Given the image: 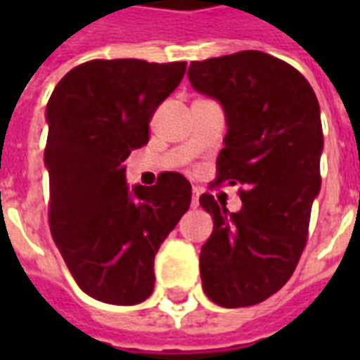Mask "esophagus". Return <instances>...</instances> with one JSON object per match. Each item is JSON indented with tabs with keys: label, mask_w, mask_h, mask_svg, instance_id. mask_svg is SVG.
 Returning a JSON list of instances; mask_svg holds the SVG:
<instances>
[{
	"label": "esophagus",
	"mask_w": 360,
	"mask_h": 360,
	"mask_svg": "<svg viewBox=\"0 0 360 360\" xmlns=\"http://www.w3.org/2000/svg\"><path fill=\"white\" fill-rule=\"evenodd\" d=\"M198 196H200V188L193 187V198H191V204H193V208L198 206Z\"/></svg>",
	"instance_id": "esophagus-1"
}]
</instances>
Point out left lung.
<instances>
[{"instance_id":"obj_1","label":"left lung","mask_w":360,"mask_h":360,"mask_svg":"<svg viewBox=\"0 0 360 360\" xmlns=\"http://www.w3.org/2000/svg\"><path fill=\"white\" fill-rule=\"evenodd\" d=\"M188 81L226 110V146L210 187H245L239 212L210 193L200 196L214 219L200 250L202 289L226 309L258 304L293 276L309 239L310 208L322 183L320 105L295 67L264 51L193 61Z\"/></svg>"}]
</instances>
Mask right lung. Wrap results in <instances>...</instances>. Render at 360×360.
Returning a JSON list of instances; mask_svg holds the SVG:
<instances>
[{"instance_id": "1", "label": "right lung", "mask_w": 360, "mask_h": 360, "mask_svg": "<svg viewBox=\"0 0 360 360\" xmlns=\"http://www.w3.org/2000/svg\"><path fill=\"white\" fill-rule=\"evenodd\" d=\"M185 61L92 59L58 82L46 110L51 237L82 291L136 304L154 291V257L191 206V183L164 172L129 191L125 162L179 86Z\"/></svg>"}]
</instances>
